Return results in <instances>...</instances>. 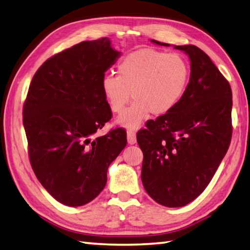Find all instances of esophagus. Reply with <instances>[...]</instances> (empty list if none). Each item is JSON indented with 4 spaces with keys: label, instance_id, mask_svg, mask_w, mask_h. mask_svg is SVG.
I'll use <instances>...</instances> for the list:
<instances>
[{
    "label": "esophagus",
    "instance_id": "esophagus-1",
    "mask_svg": "<svg viewBox=\"0 0 250 250\" xmlns=\"http://www.w3.org/2000/svg\"><path fill=\"white\" fill-rule=\"evenodd\" d=\"M126 135H128V142L129 144L133 145L136 143V134H135V131L134 130H128V133H126Z\"/></svg>",
    "mask_w": 250,
    "mask_h": 250
}]
</instances>
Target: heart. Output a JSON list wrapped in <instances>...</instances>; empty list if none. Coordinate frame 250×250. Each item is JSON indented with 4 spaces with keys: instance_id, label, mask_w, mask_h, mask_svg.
Segmentation results:
<instances>
[{
    "instance_id": "obj_1",
    "label": "heart",
    "mask_w": 250,
    "mask_h": 250,
    "mask_svg": "<svg viewBox=\"0 0 250 250\" xmlns=\"http://www.w3.org/2000/svg\"><path fill=\"white\" fill-rule=\"evenodd\" d=\"M118 75L106 74L101 89L109 108L121 114L132 98L133 105L118 122L130 130L137 128L151 113L162 116L173 110L184 98L190 79V66L179 54L140 49L118 63Z\"/></svg>"
}]
</instances>
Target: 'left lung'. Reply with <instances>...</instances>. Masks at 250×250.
I'll return each mask as SVG.
<instances>
[{
  "mask_svg": "<svg viewBox=\"0 0 250 250\" xmlns=\"http://www.w3.org/2000/svg\"><path fill=\"white\" fill-rule=\"evenodd\" d=\"M175 48L190 58L184 98L136 134L144 155L143 186L157 203L167 207L187 205L203 192L229 149L233 129L229 82L199 47Z\"/></svg>",
  "mask_w": 250,
  "mask_h": 250,
  "instance_id": "1",
  "label": "left lung"
}]
</instances>
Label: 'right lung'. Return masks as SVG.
Masks as SVG:
<instances>
[{
  "mask_svg": "<svg viewBox=\"0 0 250 250\" xmlns=\"http://www.w3.org/2000/svg\"><path fill=\"white\" fill-rule=\"evenodd\" d=\"M119 56L107 37L84 41L50 57L32 78L22 109L30 163L64 205L97 198L109 164L126 145L124 128L95 135L113 115L101 81Z\"/></svg>",
  "mask_w": 250,
  "mask_h": 250,
  "instance_id": "obj_1",
  "label": "right lung"
}]
</instances>
